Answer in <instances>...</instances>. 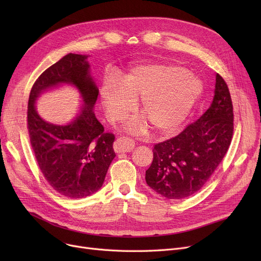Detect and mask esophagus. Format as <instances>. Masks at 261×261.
<instances>
[{
    "label": "esophagus",
    "instance_id": "34e87169",
    "mask_svg": "<svg viewBox=\"0 0 261 261\" xmlns=\"http://www.w3.org/2000/svg\"><path fill=\"white\" fill-rule=\"evenodd\" d=\"M134 148V142L128 136H120L114 143L115 152H130Z\"/></svg>",
    "mask_w": 261,
    "mask_h": 261
}]
</instances>
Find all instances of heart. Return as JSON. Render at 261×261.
Listing matches in <instances>:
<instances>
[{"instance_id": "obj_1", "label": "heart", "mask_w": 261, "mask_h": 261, "mask_svg": "<svg viewBox=\"0 0 261 261\" xmlns=\"http://www.w3.org/2000/svg\"><path fill=\"white\" fill-rule=\"evenodd\" d=\"M203 91L200 78L183 67L169 64L138 66L120 79H107L101 100L110 121L125 119L135 108L134 98H142L146 118L159 133H169L179 127L193 110ZM144 118L129 123L133 131L145 127Z\"/></svg>"}]
</instances>
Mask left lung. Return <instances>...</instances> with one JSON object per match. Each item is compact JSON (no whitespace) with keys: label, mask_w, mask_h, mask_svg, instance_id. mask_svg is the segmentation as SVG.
<instances>
[{"label":"left lung","mask_w":261,"mask_h":261,"mask_svg":"<svg viewBox=\"0 0 261 261\" xmlns=\"http://www.w3.org/2000/svg\"><path fill=\"white\" fill-rule=\"evenodd\" d=\"M212 106L196 121L167 141L155 144L146 182L167 199L193 196L226 154L234 133V111L224 79L217 74Z\"/></svg>","instance_id":"1"}]
</instances>
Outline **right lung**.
Masks as SVG:
<instances>
[{
    "mask_svg": "<svg viewBox=\"0 0 261 261\" xmlns=\"http://www.w3.org/2000/svg\"><path fill=\"white\" fill-rule=\"evenodd\" d=\"M86 59L82 55L68 54L46 68L35 81L27 108V129L39 168L54 190L71 199L96 193L115 158V136L103 131L93 112L98 89ZM59 83L76 85L85 102L79 117L65 126L46 123L33 106L41 91Z\"/></svg>",
    "mask_w": 261,
    "mask_h": 261,
    "instance_id": "obj_1",
    "label": "right lung"
}]
</instances>
